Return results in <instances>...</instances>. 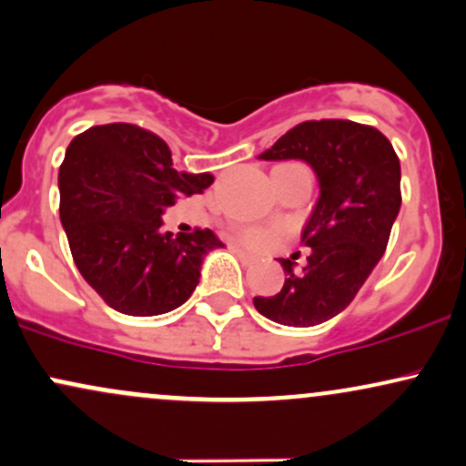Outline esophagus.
<instances>
[{
    "mask_svg": "<svg viewBox=\"0 0 466 466\" xmlns=\"http://www.w3.org/2000/svg\"><path fill=\"white\" fill-rule=\"evenodd\" d=\"M229 248H232L234 254H237L238 258L243 260V263H256V256L249 254V251H245L243 248H238V245H229Z\"/></svg>",
    "mask_w": 466,
    "mask_h": 466,
    "instance_id": "obj_1",
    "label": "esophagus"
}]
</instances>
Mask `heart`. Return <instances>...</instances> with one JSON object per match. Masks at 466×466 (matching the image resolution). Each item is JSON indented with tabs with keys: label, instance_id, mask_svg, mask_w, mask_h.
I'll list each match as a JSON object with an SVG mask.
<instances>
[{
	"label": "heart",
	"instance_id": "1",
	"mask_svg": "<svg viewBox=\"0 0 466 466\" xmlns=\"http://www.w3.org/2000/svg\"><path fill=\"white\" fill-rule=\"evenodd\" d=\"M243 237L251 245H267V243H269V238H271V232H267V229L251 228V229H248V232L243 234Z\"/></svg>",
	"mask_w": 466,
	"mask_h": 466
}]
</instances>
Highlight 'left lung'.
Here are the masks:
<instances>
[{
	"label": "left lung",
	"instance_id": "1",
	"mask_svg": "<svg viewBox=\"0 0 466 466\" xmlns=\"http://www.w3.org/2000/svg\"><path fill=\"white\" fill-rule=\"evenodd\" d=\"M300 159L313 168L319 195L302 229L311 248L302 271L280 258L285 285L256 296L254 307L285 326H315L339 315L386 251L400 210V164L381 131L350 120H311L258 155Z\"/></svg>",
	"mask_w": 466,
	"mask_h": 466
}]
</instances>
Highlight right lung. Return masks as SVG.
<instances>
[{
    "label": "right lung",
    "mask_w": 466,
    "mask_h": 466,
    "mask_svg": "<svg viewBox=\"0 0 466 466\" xmlns=\"http://www.w3.org/2000/svg\"><path fill=\"white\" fill-rule=\"evenodd\" d=\"M212 181L175 168L168 144L136 125L92 127L69 142L58 170L61 223L80 276L111 309L147 318L192 296L203 258L223 243L212 229L173 237L162 215Z\"/></svg>",
    "instance_id": "add662e5"
}]
</instances>
